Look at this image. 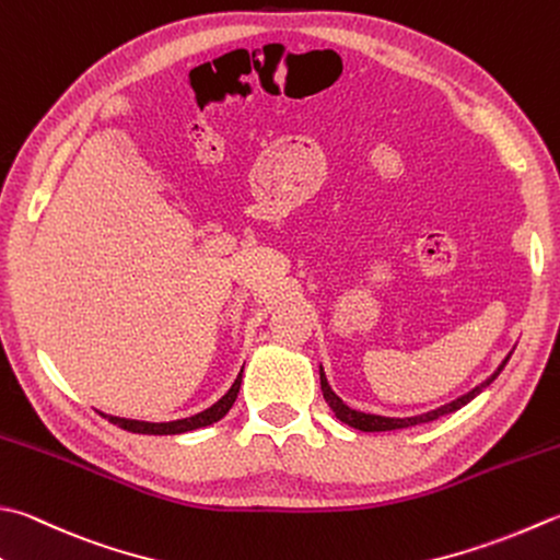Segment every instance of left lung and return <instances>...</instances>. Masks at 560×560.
I'll list each match as a JSON object with an SVG mask.
<instances>
[{"instance_id": "left-lung-1", "label": "left lung", "mask_w": 560, "mask_h": 560, "mask_svg": "<svg viewBox=\"0 0 560 560\" xmlns=\"http://www.w3.org/2000/svg\"><path fill=\"white\" fill-rule=\"evenodd\" d=\"M508 359H510V354H508L505 359H502V364H500L495 371H492V374H490L483 383H478L476 388H470L468 393H464V396H458V398L452 400V402H444V405H440V408H434V410H430V412L412 415V418H386V415L361 412V410L349 408V405H347L342 398H339L337 393L330 388V383H327V376H325L323 366H320V388H323L325 402L330 405V410L335 412V418H337L339 422L354 427V430H361V432H390V430H402V427L432 422V420H436V418H442V415H446V412H454V410H458V408H464L466 402L474 400L480 390H483L486 386H490V383L498 378L500 371L505 369Z\"/></svg>"}]
</instances>
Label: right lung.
<instances>
[{
    "label": "right lung",
    "mask_w": 560,
    "mask_h": 560,
    "mask_svg": "<svg viewBox=\"0 0 560 560\" xmlns=\"http://www.w3.org/2000/svg\"><path fill=\"white\" fill-rule=\"evenodd\" d=\"M240 383H243V371H240L237 378L225 396L213 402L211 408H206L199 415H191V418H184V420H172V422H142V420H128V418H116V415H104L98 412L102 418H106L112 424H118L120 430L126 432H133V434H184V432H194V430H201V427L213 424L218 420H223L228 410L233 408V402L240 393Z\"/></svg>",
    "instance_id": "add662e5"
}]
</instances>
